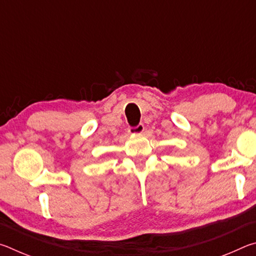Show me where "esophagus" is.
<instances>
[{
	"label": "esophagus",
	"mask_w": 256,
	"mask_h": 256,
	"mask_svg": "<svg viewBox=\"0 0 256 256\" xmlns=\"http://www.w3.org/2000/svg\"><path fill=\"white\" fill-rule=\"evenodd\" d=\"M144 131V125L142 123L138 124L136 126H132V128H128L130 134H138V133H142Z\"/></svg>",
	"instance_id": "34e87169"
}]
</instances>
